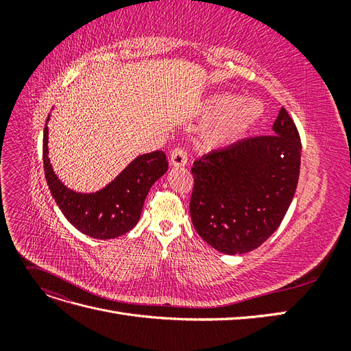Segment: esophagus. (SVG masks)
Wrapping results in <instances>:
<instances>
[{
  "mask_svg": "<svg viewBox=\"0 0 351 351\" xmlns=\"http://www.w3.org/2000/svg\"><path fill=\"white\" fill-rule=\"evenodd\" d=\"M169 164L173 167H184L187 164V155L182 147H174V149L169 152Z\"/></svg>",
  "mask_w": 351,
  "mask_h": 351,
  "instance_id": "obj_1",
  "label": "esophagus"
}]
</instances>
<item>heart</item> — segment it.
Here are the masks:
<instances>
[{
	"instance_id": "1",
	"label": "heart",
	"mask_w": 351,
	"mask_h": 351,
	"mask_svg": "<svg viewBox=\"0 0 351 351\" xmlns=\"http://www.w3.org/2000/svg\"><path fill=\"white\" fill-rule=\"evenodd\" d=\"M205 119L212 120L200 136V146L215 151L243 139L263 115V105L253 98L234 93H219L208 99L204 107Z\"/></svg>"
}]
</instances>
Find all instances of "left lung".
Here are the masks:
<instances>
[{
  "label": "left lung",
  "mask_w": 351,
  "mask_h": 351,
  "mask_svg": "<svg viewBox=\"0 0 351 351\" xmlns=\"http://www.w3.org/2000/svg\"><path fill=\"white\" fill-rule=\"evenodd\" d=\"M300 134L282 107L272 134L243 139L193 162L190 217L212 247L241 254L277 230L295 193Z\"/></svg>",
  "instance_id": "8db88e82"
}]
</instances>
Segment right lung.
Wrapping results in <instances>:
<instances>
[{"label": "right lung", "mask_w": 351, "mask_h": 351, "mask_svg": "<svg viewBox=\"0 0 351 351\" xmlns=\"http://www.w3.org/2000/svg\"><path fill=\"white\" fill-rule=\"evenodd\" d=\"M44 169L51 195L70 224L89 237L107 240L125 234L137 224L145 197L156 180L167 173L168 162L162 151L141 155L99 192L76 193L62 184L52 171L45 125Z\"/></svg>", "instance_id": "add662e5"}]
</instances>
